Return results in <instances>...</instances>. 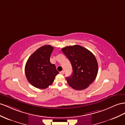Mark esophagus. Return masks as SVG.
I'll return each mask as SVG.
<instances>
[{"label": "esophagus", "instance_id": "1", "mask_svg": "<svg viewBox=\"0 0 125 125\" xmlns=\"http://www.w3.org/2000/svg\"><path fill=\"white\" fill-rule=\"evenodd\" d=\"M60 74H64V71H61L60 72Z\"/></svg>", "mask_w": 125, "mask_h": 125}]
</instances>
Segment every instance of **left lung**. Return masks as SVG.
<instances>
[{"mask_svg":"<svg viewBox=\"0 0 125 125\" xmlns=\"http://www.w3.org/2000/svg\"><path fill=\"white\" fill-rule=\"evenodd\" d=\"M62 51L72 66L73 73L66 78L68 84L76 90L87 88L98 72V62L94 54L78 45L63 47Z\"/></svg>","mask_w":125,"mask_h":125,"instance_id":"8db88e82","label":"left lung"}]
</instances>
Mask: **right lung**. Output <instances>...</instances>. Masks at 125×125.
Listing matches in <instances>:
<instances>
[{
  "mask_svg": "<svg viewBox=\"0 0 125 125\" xmlns=\"http://www.w3.org/2000/svg\"><path fill=\"white\" fill-rule=\"evenodd\" d=\"M53 47L46 45L31 54L25 65V72L28 81L35 88L45 89L51 85L58 74L55 65L50 62Z\"/></svg>",
  "mask_w": 125,
  "mask_h": 125,
  "instance_id": "right-lung-1",
  "label": "right lung"
}]
</instances>
